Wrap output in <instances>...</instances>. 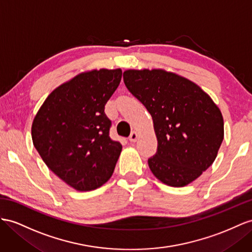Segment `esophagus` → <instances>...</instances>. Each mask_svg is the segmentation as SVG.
<instances>
[{
  "label": "esophagus",
  "instance_id": "obj_1",
  "mask_svg": "<svg viewBox=\"0 0 252 252\" xmlns=\"http://www.w3.org/2000/svg\"><path fill=\"white\" fill-rule=\"evenodd\" d=\"M137 138H138V134H137V132H135V131H133L130 136H128V140H130V141H136Z\"/></svg>",
  "mask_w": 252,
  "mask_h": 252
}]
</instances>
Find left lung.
I'll list each match as a JSON object with an SVG mask.
<instances>
[{"mask_svg":"<svg viewBox=\"0 0 252 252\" xmlns=\"http://www.w3.org/2000/svg\"><path fill=\"white\" fill-rule=\"evenodd\" d=\"M124 82L152 116L158 150L148 164L153 175L173 188L201 176L223 139L215 103L195 83L164 70H127Z\"/></svg>","mask_w":252,"mask_h":252,"instance_id":"1","label":"left lung"}]
</instances>
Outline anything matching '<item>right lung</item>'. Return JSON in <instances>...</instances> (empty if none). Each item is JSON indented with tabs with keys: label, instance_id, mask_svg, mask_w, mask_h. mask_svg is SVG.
<instances>
[{
	"label": "right lung",
	"instance_id": "1",
	"mask_svg": "<svg viewBox=\"0 0 252 252\" xmlns=\"http://www.w3.org/2000/svg\"><path fill=\"white\" fill-rule=\"evenodd\" d=\"M122 71L81 73L49 94L35 116L32 138L51 171L80 191L100 188L112 177L122 149L109 137L106 102Z\"/></svg>",
	"mask_w": 252,
	"mask_h": 252
}]
</instances>
